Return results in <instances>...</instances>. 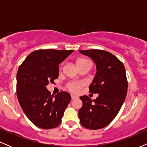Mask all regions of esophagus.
<instances>
[{
  "label": "esophagus",
  "mask_w": 147,
  "mask_h": 147,
  "mask_svg": "<svg viewBox=\"0 0 147 147\" xmlns=\"http://www.w3.org/2000/svg\"><path fill=\"white\" fill-rule=\"evenodd\" d=\"M71 99L73 100V99H77V97H76V96L75 95H71Z\"/></svg>",
  "instance_id": "34e87169"
}]
</instances>
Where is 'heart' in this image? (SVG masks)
<instances>
[{
	"label": "heart",
	"instance_id": "1",
	"mask_svg": "<svg viewBox=\"0 0 147 147\" xmlns=\"http://www.w3.org/2000/svg\"><path fill=\"white\" fill-rule=\"evenodd\" d=\"M76 63H77V66L79 67V68L80 70L85 68L90 69L91 66H92V63H91L90 61L85 58L78 59ZM62 68H63V66L61 67L60 70H61ZM66 86L70 92H74V93H77L84 86V83L82 82H70L67 84Z\"/></svg>",
	"mask_w": 147,
	"mask_h": 147
}]
</instances>
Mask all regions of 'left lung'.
Segmentation results:
<instances>
[{
    "label": "left lung",
    "instance_id": "8db88e82",
    "mask_svg": "<svg viewBox=\"0 0 147 147\" xmlns=\"http://www.w3.org/2000/svg\"><path fill=\"white\" fill-rule=\"evenodd\" d=\"M95 61L97 72L89 86V92L99 94L96 99L81 96L83 102L79 110L84 127L97 130L109 125L116 117L127 93L128 82L124 64L115 55L105 50L79 51Z\"/></svg>",
    "mask_w": 147,
    "mask_h": 147
}]
</instances>
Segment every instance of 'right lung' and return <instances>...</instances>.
I'll return each instance as SVG.
<instances>
[{"mask_svg":"<svg viewBox=\"0 0 147 147\" xmlns=\"http://www.w3.org/2000/svg\"><path fill=\"white\" fill-rule=\"evenodd\" d=\"M74 50H38L30 53L20 65L16 77V95L28 119L43 129L61 124L64 111L70 102L68 92L51 95L47 89L59 77V64Z\"/></svg>","mask_w":147,"mask_h":147,"instance_id":"obj_1","label":"right lung"}]
</instances>
